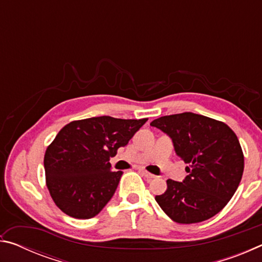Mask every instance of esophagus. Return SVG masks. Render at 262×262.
<instances>
[{"label":"esophagus","mask_w":262,"mask_h":262,"mask_svg":"<svg viewBox=\"0 0 262 262\" xmlns=\"http://www.w3.org/2000/svg\"><path fill=\"white\" fill-rule=\"evenodd\" d=\"M141 173L143 174L147 179H154V178H156V177H155L154 174H151V173H150V172L145 171V170H141Z\"/></svg>","instance_id":"esophagus-1"}]
</instances>
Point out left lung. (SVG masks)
<instances>
[{
	"label": "left lung",
	"instance_id": "8db88e82",
	"mask_svg": "<svg viewBox=\"0 0 262 262\" xmlns=\"http://www.w3.org/2000/svg\"><path fill=\"white\" fill-rule=\"evenodd\" d=\"M150 126L171 137L177 155L188 165L183 183L167 179V189L155 196L159 207L181 224L215 216L243 177L244 154L234 132L227 123L190 112L161 117Z\"/></svg>",
	"mask_w": 262,
	"mask_h": 262
}]
</instances>
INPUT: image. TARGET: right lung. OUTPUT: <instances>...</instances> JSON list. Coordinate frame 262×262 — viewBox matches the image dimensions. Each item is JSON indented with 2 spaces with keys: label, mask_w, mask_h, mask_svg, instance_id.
<instances>
[{
  "label": "right lung",
  "mask_w": 262,
  "mask_h": 262,
  "mask_svg": "<svg viewBox=\"0 0 262 262\" xmlns=\"http://www.w3.org/2000/svg\"><path fill=\"white\" fill-rule=\"evenodd\" d=\"M147 120L104 115L75 120L62 128L43 157L46 186L57 208L78 220L98 215L122 174L112 171L110 158Z\"/></svg>",
  "instance_id": "add662e5"
}]
</instances>
